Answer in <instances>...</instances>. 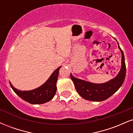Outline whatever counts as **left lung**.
Returning <instances> with one entry per match:
<instances>
[{"label":"left lung","mask_w":133,"mask_h":133,"mask_svg":"<svg viewBox=\"0 0 133 133\" xmlns=\"http://www.w3.org/2000/svg\"><path fill=\"white\" fill-rule=\"evenodd\" d=\"M118 48L122 54V65L119 74L112 80L106 83L94 84L76 78L71 74V78L74 82L76 91L84 99L92 101L106 100L116 92L122 86L126 76V69L124 54L119 44Z\"/></svg>","instance_id":"1"}]
</instances>
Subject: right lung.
I'll use <instances>...</instances> for the list:
<instances>
[{
  "instance_id": "1",
  "label": "right lung",
  "mask_w": 133,
  "mask_h": 133,
  "mask_svg": "<svg viewBox=\"0 0 133 133\" xmlns=\"http://www.w3.org/2000/svg\"><path fill=\"white\" fill-rule=\"evenodd\" d=\"M61 67L58 68L51 74L48 80L41 87L31 91H22L14 88L10 83V86L13 91L22 99L32 104H43L51 101L53 98L56 91V82L57 81L59 71Z\"/></svg>"
}]
</instances>
